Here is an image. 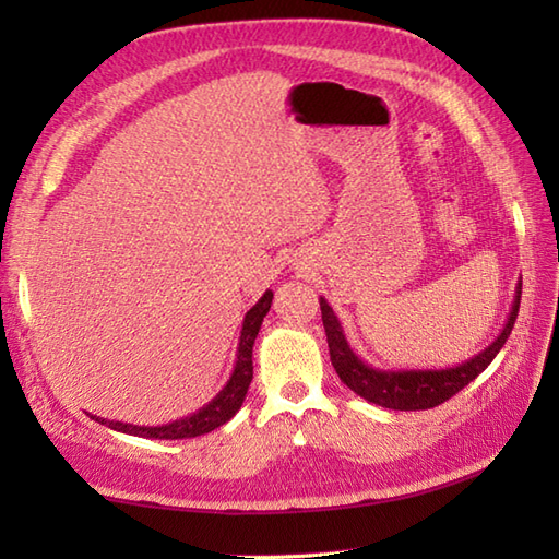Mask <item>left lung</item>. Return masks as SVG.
I'll use <instances>...</instances> for the list:
<instances>
[{"label": "left lung", "mask_w": 559, "mask_h": 559, "mask_svg": "<svg viewBox=\"0 0 559 559\" xmlns=\"http://www.w3.org/2000/svg\"><path fill=\"white\" fill-rule=\"evenodd\" d=\"M519 302H521V283L516 286L512 312H509L500 336H497L488 348L476 353L466 362L444 367V370H379V367L367 365L358 358V355H355L346 334H343L338 317L334 314V310H331V305L324 298H319L331 365H334L341 382L350 391H355L358 396H362L365 401L377 403V406L391 408V411L435 408L439 403H444L454 394H459L463 386L471 384L473 379H476L485 367L495 360V355L502 350L504 341L509 338V334H512L516 314H519Z\"/></svg>", "instance_id": "1"}]
</instances>
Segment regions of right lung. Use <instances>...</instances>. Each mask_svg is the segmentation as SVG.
I'll return each instance as SVG.
<instances>
[{"label":"right lung","instance_id":"1","mask_svg":"<svg viewBox=\"0 0 559 559\" xmlns=\"http://www.w3.org/2000/svg\"><path fill=\"white\" fill-rule=\"evenodd\" d=\"M271 300L273 293L266 290L261 295L259 302L245 314L242 322V331H240V343H237V358H235V367L233 374L225 386L213 396L204 408H199L197 413L187 415V418L173 420L168 425H129V423H120V420H105L98 418V415H91L96 418L100 425H108L110 430L124 432V435H134V437H146V439H189V437H199L206 435L216 427L228 423L233 415L240 411L242 401L247 396L249 382H252L254 367H252V348H254V338L261 329V322H264L266 312L271 310Z\"/></svg>","mask_w":559,"mask_h":559}]
</instances>
